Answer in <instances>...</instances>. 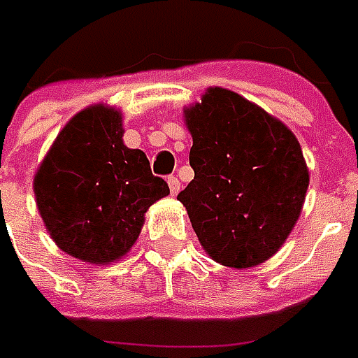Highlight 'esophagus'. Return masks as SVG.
Returning a JSON list of instances; mask_svg holds the SVG:
<instances>
[{"instance_id":"1","label":"esophagus","mask_w":358,"mask_h":358,"mask_svg":"<svg viewBox=\"0 0 358 358\" xmlns=\"http://www.w3.org/2000/svg\"><path fill=\"white\" fill-rule=\"evenodd\" d=\"M167 185H169V191H171V195H177L179 191H181V183H179V179L171 175V177H167Z\"/></svg>"}]
</instances>
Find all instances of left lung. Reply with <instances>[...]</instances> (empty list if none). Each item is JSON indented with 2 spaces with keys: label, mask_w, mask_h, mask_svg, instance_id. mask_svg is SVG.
<instances>
[{
  "label": "left lung",
  "mask_w": 358,
  "mask_h": 358,
  "mask_svg": "<svg viewBox=\"0 0 358 358\" xmlns=\"http://www.w3.org/2000/svg\"><path fill=\"white\" fill-rule=\"evenodd\" d=\"M183 113L195 177L177 199L203 249L227 267L267 261L295 227L309 187L293 131L223 87L207 90Z\"/></svg>",
  "instance_id": "left-lung-1"
}]
</instances>
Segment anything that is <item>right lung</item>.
I'll return each instance as SVG.
<instances>
[{"mask_svg": "<svg viewBox=\"0 0 358 358\" xmlns=\"http://www.w3.org/2000/svg\"><path fill=\"white\" fill-rule=\"evenodd\" d=\"M34 191L51 239L93 265L129 253L147 209L169 195L143 151L123 145L121 113L101 103L59 131L35 173Z\"/></svg>", "mask_w": 358, "mask_h": 358, "instance_id": "right-lung-1", "label": "right lung"}]
</instances>
